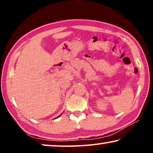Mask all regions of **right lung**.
<instances>
[{
	"label": "right lung",
	"instance_id": "obj_1",
	"mask_svg": "<svg viewBox=\"0 0 153 153\" xmlns=\"http://www.w3.org/2000/svg\"><path fill=\"white\" fill-rule=\"evenodd\" d=\"M60 115H61V114H60ZM59 116H58V117H59ZM58 117H57V118H58Z\"/></svg>",
	"mask_w": 153,
	"mask_h": 153
}]
</instances>
